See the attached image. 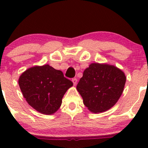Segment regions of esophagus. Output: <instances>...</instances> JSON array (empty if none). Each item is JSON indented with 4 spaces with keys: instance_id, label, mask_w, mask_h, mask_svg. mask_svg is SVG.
I'll list each match as a JSON object with an SVG mask.
<instances>
[{
    "instance_id": "esophagus-1",
    "label": "esophagus",
    "mask_w": 148,
    "mask_h": 148,
    "mask_svg": "<svg viewBox=\"0 0 148 148\" xmlns=\"http://www.w3.org/2000/svg\"><path fill=\"white\" fill-rule=\"evenodd\" d=\"M71 81H72V82H73V84H74V86H75V85L77 84V79L74 78V79H72V80H71Z\"/></svg>"
}]
</instances>
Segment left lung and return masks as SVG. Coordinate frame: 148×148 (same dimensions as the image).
<instances>
[{
	"instance_id": "obj_1",
	"label": "left lung",
	"mask_w": 148,
	"mask_h": 148,
	"mask_svg": "<svg viewBox=\"0 0 148 148\" xmlns=\"http://www.w3.org/2000/svg\"><path fill=\"white\" fill-rule=\"evenodd\" d=\"M125 82V73L117 66L92 63L84 71L77 89L88 110L100 113L110 110L117 102Z\"/></svg>"
}]
</instances>
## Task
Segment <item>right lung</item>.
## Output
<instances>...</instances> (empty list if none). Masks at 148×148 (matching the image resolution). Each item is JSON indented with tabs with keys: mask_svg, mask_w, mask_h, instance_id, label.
Instances as JSON below:
<instances>
[{
	"mask_svg": "<svg viewBox=\"0 0 148 148\" xmlns=\"http://www.w3.org/2000/svg\"><path fill=\"white\" fill-rule=\"evenodd\" d=\"M18 84L28 104L47 115L59 110L66 92L73 86L62 71L49 64L28 69L19 77Z\"/></svg>",
	"mask_w": 148,
	"mask_h": 148,
	"instance_id": "right-lung-1",
	"label": "right lung"
}]
</instances>
